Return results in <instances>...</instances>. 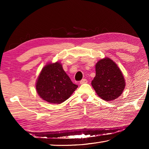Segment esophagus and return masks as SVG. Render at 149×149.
<instances>
[{
    "label": "esophagus",
    "instance_id": "1",
    "mask_svg": "<svg viewBox=\"0 0 149 149\" xmlns=\"http://www.w3.org/2000/svg\"><path fill=\"white\" fill-rule=\"evenodd\" d=\"M87 79H82L81 81H80V84H85V83H87Z\"/></svg>",
    "mask_w": 149,
    "mask_h": 149
}]
</instances>
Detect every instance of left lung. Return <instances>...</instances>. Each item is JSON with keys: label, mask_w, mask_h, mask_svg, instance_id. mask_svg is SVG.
<instances>
[{"label": "left lung", "mask_w": 149, "mask_h": 149, "mask_svg": "<svg viewBox=\"0 0 149 149\" xmlns=\"http://www.w3.org/2000/svg\"><path fill=\"white\" fill-rule=\"evenodd\" d=\"M95 71L91 85L98 95L106 101H111L120 96L125 83L116 63L108 58L100 59L95 65Z\"/></svg>", "instance_id": "left-lung-1"}]
</instances>
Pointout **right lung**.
Segmentation results:
<instances>
[{
    "label": "right lung",
    "instance_id": "right-lung-1",
    "mask_svg": "<svg viewBox=\"0 0 149 149\" xmlns=\"http://www.w3.org/2000/svg\"><path fill=\"white\" fill-rule=\"evenodd\" d=\"M77 87L59 62L44 66L36 85L37 93L42 99L49 103L58 104L67 100Z\"/></svg>",
    "mask_w": 149,
    "mask_h": 149
}]
</instances>
